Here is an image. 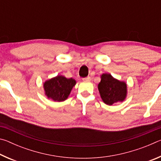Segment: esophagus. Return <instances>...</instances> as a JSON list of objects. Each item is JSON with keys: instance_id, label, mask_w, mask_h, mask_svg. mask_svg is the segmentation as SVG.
Wrapping results in <instances>:
<instances>
[{"instance_id": "esophagus-1", "label": "esophagus", "mask_w": 161, "mask_h": 161, "mask_svg": "<svg viewBox=\"0 0 161 161\" xmlns=\"http://www.w3.org/2000/svg\"><path fill=\"white\" fill-rule=\"evenodd\" d=\"M83 80H84V81H90L91 77H86V78H84Z\"/></svg>"}]
</instances>
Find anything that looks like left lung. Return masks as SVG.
<instances>
[{
    "label": "left lung",
    "instance_id": "1",
    "mask_svg": "<svg viewBox=\"0 0 161 161\" xmlns=\"http://www.w3.org/2000/svg\"><path fill=\"white\" fill-rule=\"evenodd\" d=\"M98 89L102 101L107 105L123 102L127 95L126 83L116 80L107 73L101 76Z\"/></svg>",
    "mask_w": 161,
    "mask_h": 161
}]
</instances>
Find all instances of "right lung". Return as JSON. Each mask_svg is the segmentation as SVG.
I'll list each match as a JSON object with an SVG mask.
<instances>
[{"label": "right lung", "instance_id": "right-lung-1", "mask_svg": "<svg viewBox=\"0 0 161 161\" xmlns=\"http://www.w3.org/2000/svg\"><path fill=\"white\" fill-rule=\"evenodd\" d=\"M75 84L76 81L74 79H67L64 76L58 75L45 81L43 87L48 99L60 102L67 99Z\"/></svg>", "mask_w": 161, "mask_h": 161}]
</instances>
